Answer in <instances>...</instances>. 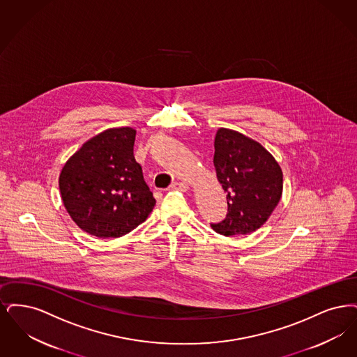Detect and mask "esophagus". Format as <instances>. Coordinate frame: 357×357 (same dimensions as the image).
<instances>
[{
    "instance_id": "obj_1",
    "label": "esophagus",
    "mask_w": 357,
    "mask_h": 357,
    "mask_svg": "<svg viewBox=\"0 0 357 357\" xmlns=\"http://www.w3.org/2000/svg\"><path fill=\"white\" fill-rule=\"evenodd\" d=\"M188 188H189V185L186 183H181V181H176L171 185V189H173V190H181V192H185V190H188Z\"/></svg>"
}]
</instances>
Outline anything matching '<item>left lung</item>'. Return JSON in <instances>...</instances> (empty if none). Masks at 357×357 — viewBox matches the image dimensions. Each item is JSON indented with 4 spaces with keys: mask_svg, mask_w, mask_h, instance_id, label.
Wrapping results in <instances>:
<instances>
[{
    "mask_svg": "<svg viewBox=\"0 0 357 357\" xmlns=\"http://www.w3.org/2000/svg\"><path fill=\"white\" fill-rule=\"evenodd\" d=\"M213 165L227 193V216L212 229L224 236L249 234L259 229L278 206L282 172L263 146L231 129H218Z\"/></svg>",
    "mask_w": 357,
    "mask_h": 357,
    "instance_id": "8db88e82",
    "label": "left lung"
}]
</instances>
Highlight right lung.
<instances>
[{"label":"right lung","mask_w":357,"mask_h":357,"mask_svg":"<svg viewBox=\"0 0 357 357\" xmlns=\"http://www.w3.org/2000/svg\"><path fill=\"white\" fill-rule=\"evenodd\" d=\"M135 139L132 128L108 129L86 141L62 168V202L82 231L101 238L121 237L155 208L135 160Z\"/></svg>","instance_id":"1"}]
</instances>
